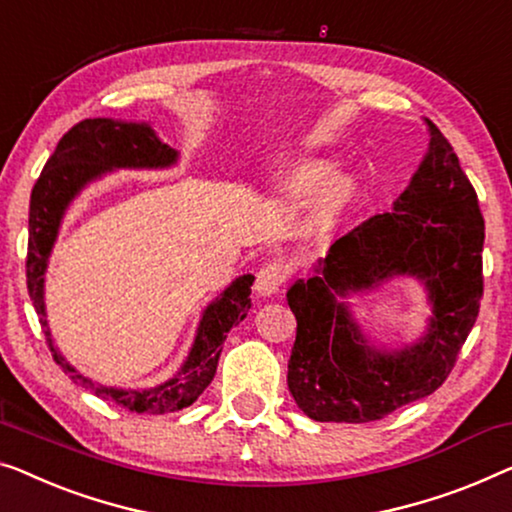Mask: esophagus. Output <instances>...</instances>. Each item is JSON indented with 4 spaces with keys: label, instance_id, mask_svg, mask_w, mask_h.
Returning <instances> with one entry per match:
<instances>
[{
    "label": "esophagus",
    "instance_id": "34e87169",
    "mask_svg": "<svg viewBox=\"0 0 512 512\" xmlns=\"http://www.w3.org/2000/svg\"><path fill=\"white\" fill-rule=\"evenodd\" d=\"M288 274H291V268H288L286 261H281V258H272L263 265L261 270L256 274V291L258 295H272L277 293L281 284L288 279Z\"/></svg>",
    "mask_w": 512,
    "mask_h": 512
}]
</instances>
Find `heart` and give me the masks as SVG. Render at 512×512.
<instances>
[{"mask_svg":"<svg viewBox=\"0 0 512 512\" xmlns=\"http://www.w3.org/2000/svg\"><path fill=\"white\" fill-rule=\"evenodd\" d=\"M332 170L323 164H311L300 168V173L293 177V184L291 187L298 191V194H311V191H316L321 184L328 180Z\"/></svg>","mask_w":512,"mask_h":512,"instance_id":"b5f03b06","label":"heart"}]
</instances>
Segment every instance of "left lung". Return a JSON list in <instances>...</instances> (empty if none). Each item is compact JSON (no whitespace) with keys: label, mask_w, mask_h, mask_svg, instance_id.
<instances>
[{"label":"left lung","mask_w":512,"mask_h":512,"mask_svg":"<svg viewBox=\"0 0 512 512\" xmlns=\"http://www.w3.org/2000/svg\"><path fill=\"white\" fill-rule=\"evenodd\" d=\"M425 122L429 150L392 210L337 238L314 277L286 293L298 321L288 390L311 420L372 422L432 395L478 318L485 219L453 145ZM402 273L428 288V335L402 352H376L336 298Z\"/></svg>","instance_id":"obj_1"}]
</instances>
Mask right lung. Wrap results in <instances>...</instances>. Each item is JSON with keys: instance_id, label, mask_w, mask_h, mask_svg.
Masks as SVG:
<instances>
[{"instance_id": "obj_1", "label": "right lung", "mask_w": 512, "mask_h": 512, "mask_svg": "<svg viewBox=\"0 0 512 512\" xmlns=\"http://www.w3.org/2000/svg\"><path fill=\"white\" fill-rule=\"evenodd\" d=\"M177 161V152L161 143L150 124L115 122L106 117L83 120L71 127L59 140L53 157L46 161L39 180L32 189L29 201V242H27V291L34 302L36 314L46 332V342L53 351V358L73 381L92 390L103 399L124 406L136 413H161L180 411L191 406L201 397L217 372L226 332L244 321L251 307V284L254 277L242 274L203 311L198 325L194 346L173 379L154 385L147 390H120L94 385L83 374H78L62 358L50 337L46 321V302H43V274L48 268V256L57 240L59 224L66 207L85 189L87 182L96 180L113 168H168Z\"/></svg>"}]
</instances>
